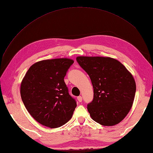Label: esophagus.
Listing matches in <instances>:
<instances>
[{
  "instance_id": "obj_1",
  "label": "esophagus",
  "mask_w": 153,
  "mask_h": 153,
  "mask_svg": "<svg viewBox=\"0 0 153 153\" xmlns=\"http://www.w3.org/2000/svg\"><path fill=\"white\" fill-rule=\"evenodd\" d=\"M77 100H78V101H79V102H82V96H78L77 97Z\"/></svg>"
}]
</instances>
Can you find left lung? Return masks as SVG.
Wrapping results in <instances>:
<instances>
[{"label": "left lung", "mask_w": 153, "mask_h": 153, "mask_svg": "<svg viewBox=\"0 0 153 153\" xmlns=\"http://www.w3.org/2000/svg\"><path fill=\"white\" fill-rule=\"evenodd\" d=\"M76 61L93 86L94 98L87 105L92 119L106 126L121 122L135 98L136 83L131 73L121 62L108 57L78 56Z\"/></svg>", "instance_id": "left-lung-1"}]
</instances>
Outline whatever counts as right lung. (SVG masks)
<instances>
[{
  "instance_id": "right-lung-1",
  "label": "right lung",
  "mask_w": 153,
  "mask_h": 153,
  "mask_svg": "<svg viewBox=\"0 0 153 153\" xmlns=\"http://www.w3.org/2000/svg\"><path fill=\"white\" fill-rule=\"evenodd\" d=\"M73 62L68 58L43 60L32 64L23 78V103L31 116L43 126L59 128L73 116L76 103L69 94L64 78Z\"/></svg>"
}]
</instances>
